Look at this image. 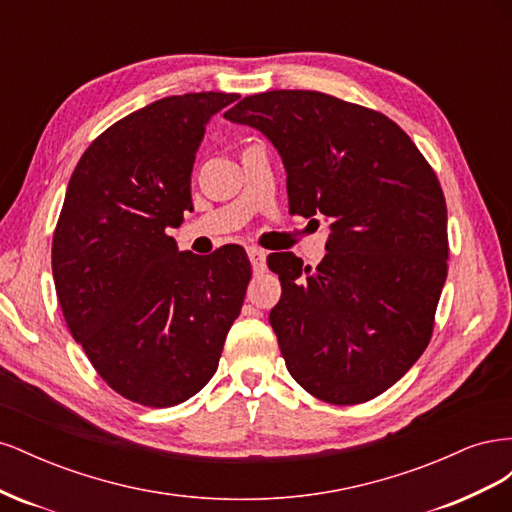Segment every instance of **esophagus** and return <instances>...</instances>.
Here are the masks:
<instances>
[{
  "label": "esophagus",
  "instance_id": "1",
  "mask_svg": "<svg viewBox=\"0 0 512 512\" xmlns=\"http://www.w3.org/2000/svg\"><path fill=\"white\" fill-rule=\"evenodd\" d=\"M247 256H250L254 273H262V271H265V258H267V254L262 252L260 247H247Z\"/></svg>",
  "mask_w": 512,
  "mask_h": 512
}]
</instances>
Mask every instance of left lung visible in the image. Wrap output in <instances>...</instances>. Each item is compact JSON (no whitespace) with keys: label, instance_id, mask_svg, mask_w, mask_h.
<instances>
[{"label":"left lung","instance_id":"8db88e82","mask_svg":"<svg viewBox=\"0 0 512 512\" xmlns=\"http://www.w3.org/2000/svg\"><path fill=\"white\" fill-rule=\"evenodd\" d=\"M224 117L280 153L290 213L331 220L316 269L290 252L267 258L282 282L269 322L290 376L335 406L378 397L431 339L448 258L436 173L395 121L320 91H265Z\"/></svg>","mask_w":512,"mask_h":512}]
</instances>
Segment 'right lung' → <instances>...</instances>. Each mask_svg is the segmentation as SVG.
I'll return each mask as SVG.
<instances>
[{
    "label": "right lung",
    "instance_id": "right-lung-1",
    "mask_svg": "<svg viewBox=\"0 0 512 512\" xmlns=\"http://www.w3.org/2000/svg\"><path fill=\"white\" fill-rule=\"evenodd\" d=\"M237 94L168 96L87 147L53 235L66 324L113 391L177 406L213 378L252 277L243 247L200 258L166 228L192 211V166L209 119Z\"/></svg>",
    "mask_w": 512,
    "mask_h": 512
}]
</instances>
